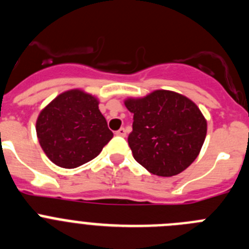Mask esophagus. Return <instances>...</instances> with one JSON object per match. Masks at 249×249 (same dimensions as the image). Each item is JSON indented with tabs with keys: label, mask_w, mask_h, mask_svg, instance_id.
<instances>
[{
	"label": "esophagus",
	"mask_w": 249,
	"mask_h": 249,
	"mask_svg": "<svg viewBox=\"0 0 249 249\" xmlns=\"http://www.w3.org/2000/svg\"><path fill=\"white\" fill-rule=\"evenodd\" d=\"M116 135L120 136V137H126V129L120 128L118 131H116Z\"/></svg>",
	"instance_id": "esophagus-1"
}]
</instances>
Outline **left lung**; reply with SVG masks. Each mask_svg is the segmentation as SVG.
<instances>
[{"label": "left lung", "instance_id": "obj_1", "mask_svg": "<svg viewBox=\"0 0 249 249\" xmlns=\"http://www.w3.org/2000/svg\"><path fill=\"white\" fill-rule=\"evenodd\" d=\"M133 113L128 144L133 157L153 175L171 177L197 158L207 122L191 100L172 91L152 92L124 102Z\"/></svg>", "mask_w": 249, "mask_h": 249}]
</instances>
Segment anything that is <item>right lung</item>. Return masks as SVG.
Returning a JSON list of instances; mask_svg holds the SVG:
<instances>
[{"mask_svg":"<svg viewBox=\"0 0 249 249\" xmlns=\"http://www.w3.org/2000/svg\"><path fill=\"white\" fill-rule=\"evenodd\" d=\"M36 132L43 152L62 168L89 162L113 137L97 98L80 89L63 92L45 107Z\"/></svg>","mask_w":249,"mask_h":249,"instance_id":"1","label":"right lung"}]
</instances>
